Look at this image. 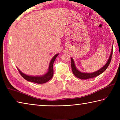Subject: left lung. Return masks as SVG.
Returning <instances> with one entry per match:
<instances>
[{
    "label": "left lung",
    "mask_w": 120,
    "mask_h": 120,
    "mask_svg": "<svg viewBox=\"0 0 120 120\" xmlns=\"http://www.w3.org/2000/svg\"><path fill=\"white\" fill-rule=\"evenodd\" d=\"M112 54H113V48L112 49L111 54L110 56H109V58L108 60H107V62L106 63V64H105L102 68H101L100 69H99L97 71H96L92 72V73L82 72L80 71H79L76 68V67L75 66V64L73 59L72 58H71V69H72L73 74H74L75 76L76 77H77V78L81 79H87L92 78H94V77L98 76V75L102 74L103 72L105 71V70L106 69L107 67H108V66H109V64L111 62Z\"/></svg>",
    "instance_id": "8db88e82"
}]
</instances>
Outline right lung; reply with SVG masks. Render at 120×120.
Listing matches in <instances>:
<instances>
[{
  "label": "right lung",
  "mask_w": 120,
  "mask_h": 120,
  "mask_svg": "<svg viewBox=\"0 0 120 120\" xmlns=\"http://www.w3.org/2000/svg\"><path fill=\"white\" fill-rule=\"evenodd\" d=\"M58 53L56 54V55L52 58L51 60L50 61L48 72H46V74L42 75V76H28V75L24 74V73L22 72L21 71H20L19 69L17 68L18 70H19L20 74L21 75V76L23 77L25 79L28 81V82L37 83V84H44V83H45L46 82H48V81H49L52 78L53 76V66L54 61H55L56 56H58Z\"/></svg>",
  "instance_id": "1"
}]
</instances>
